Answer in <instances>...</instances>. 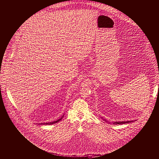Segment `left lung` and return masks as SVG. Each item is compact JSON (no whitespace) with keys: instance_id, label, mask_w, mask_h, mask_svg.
Wrapping results in <instances>:
<instances>
[{"instance_id":"left-lung-1","label":"left lung","mask_w":159,"mask_h":159,"mask_svg":"<svg viewBox=\"0 0 159 159\" xmlns=\"http://www.w3.org/2000/svg\"><path fill=\"white\" fill-rule=\"evenodd\" d=\"M103 120H104V121L107 122V120H105V119H103ZM133 122V121H127V122H114L113 124H128V123H130V122Z\"/></svg>"}]
</instances>
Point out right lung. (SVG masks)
Instances as JSON below:
<instances>
[{"label":"right lung","instance_id":"1","mask_svg":"<svg viewBox=\"0 0 159 159\" xmlns=\"http://www.w3.org/2000/svg\"><path fill=\"white\" fill-rule=\"evenodd\" d=\"M63 117H64V116L60 119H59V120H56V121H54V122H48V123H41L40 124H43V125H51V124H56V123H57V122H59L61 120H62V119L63 118Z\"/></svg>","mask_w":159,"mask_h":159}]
</instances>
